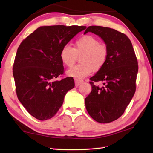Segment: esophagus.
<instances>
[{
  "mask_svg": "<svg viewBox=\"0 0 153 153\" xmlns=\"http://www.w3.org/2000/svg\"><path fill=\"white\" fill-rule=\"evenodd\" d=\"M82 82H83V81L81 79H75V85H76V86H78L79 85L81 84Z\"/></svg>",
  "mask_w": 153,
  "mask_h": 153,
  "instance_id": "esophagus-1",
  "label": "esophagus"
}]
</instances>
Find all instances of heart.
Wrapping results in <instances>:
<instances>
[{
  "label": "heart",
  "instance_id": "b5f03b06",
  "mask_svg": "<svg viewBox=\"0 0 153 153\" xmlns=\"http://www.w3.org/2000/svg\"><path fill=\"white\" fill-rule=\"evenodd\" d=\"M81 56V63L72 67L67 71L69 76L82 79L86 77L94 70L101 69L107 62L108 50L105 44L99 42L97 38L92 35H84L78 38L74 44V48L66 45L60 52V59L65 66L70 67Z\"/></svg>",
  "mask_w": 153,
  "mask_h": 153
}]
</instances>
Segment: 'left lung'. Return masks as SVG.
Listing matches in <instances>:
<instances>
[{
    "mask_svg": "<svg viewBox=\"0 0 153 153\" xmlns=\"http://www.w3.org/2000/svg\"><path fill=\"white\" fill-rule=\"evenodd\" d=\"M91 32L105 41L108 55L105 66L90 77L92 90L85 98L86 110L93 120L107 123L123 115L136 89L138 60L130 40L126 34L109 27L92 25ZM97 82H102L101 87Z\"/></svg>",
    "mask_w": 153,
    "mask_h": 153,
    "instance_id": "1",
    "label": "left lung"
}]
</instances>
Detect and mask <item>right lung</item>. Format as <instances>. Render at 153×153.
I'll list each match as a JSON object with an SVG mask.
<instances>
[{
  "label": "right lung",
  "mask_w": 153,
  "mask_h": 153,
  "mask_svg": "<svg viewBox=\"0 0 153 153\" xmlns=\"http://www.w3.org/2000/svg\"><path fill=\"white\" fill-rule=\"evenodd\" d=\"M86 28L63 25L40 27L18 47L13 66L15 91L25 109L37 120L54 117L66 93L74 88L73 77L56 80L64 74L60 52Z\"/></svg>",
  "instance_id": "right-lung-1"
}]
</instances>
